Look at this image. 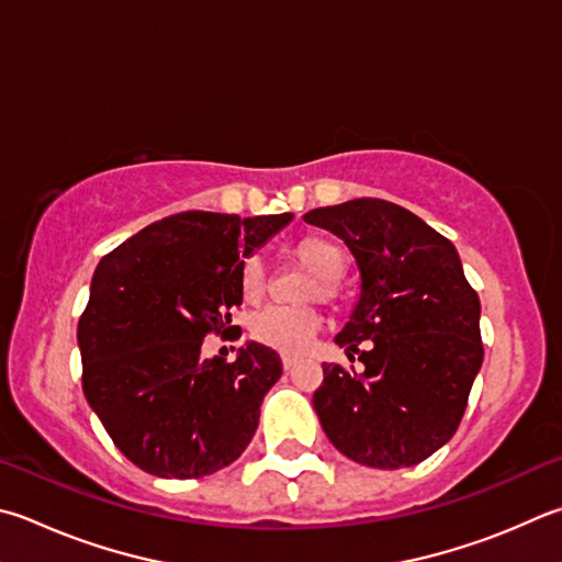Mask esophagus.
I'll list each match as a JSON object with an SVG mask.
<instances>
[{
	"label": "esophagus",
	"instance_id": "34e87169",
	"mask_svg": "<svg viewBox=\"0 0 562 562\" xmlns=\"http://www.w3.org/2000/svg\"><path fill=\"white\" fill-rule=\"evenodd\" d=\"M282 366H284V371H290L297 366V359H294V356H282Z\"/></svg>",
	"mask_w": 562,
	"mask_h": 562
}]
</instances>
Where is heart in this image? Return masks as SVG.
<instances>
[{"mask_svg":"<svg viewBox=\"0 0 562 562\" xmlns=\"http://www.w3.org/2000/svg\"><path fill=\"white\" fill-rule=\"evenodd\" d=\"M294 260L304 270H310L314 278L322 280V292L329 294L334 284L341 280L346 270V252L324 236H307L292 248ZM240 294L246 302H258L265 294L268 274L260 258H248L240 265ZM319 329V316L312 310H292V307H270L252 316L250 334L255 341H260L280 353H302L312 341L314 331Z\"/></svg>","mask_w":562,"mask_h":562,"instance_id":"1","label":"heart"}]
</instances>
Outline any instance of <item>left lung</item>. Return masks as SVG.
<instances>
[{"instance_id":"8db88e82","label":"left lung","mask_w":562,"mask_h":562,"mask_svg":"<svg viewBox=\"0 0 562 562\" xmlns=\"http://www.w3.org/2000/svg\"><path fill=\"white\" fill-rule=\"evenodd\" d=\"M359 268V300L334 336L363 373L322 366L312 397L322 430L353 462L413 467L452 440L484 361L479 297L450 240L397 203L353 199L304 213Z\"/></svg>"}]
</instances>
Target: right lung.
<instances>
[{"label":"right lung","instance_id":"obj_1","mask_svg":"<svg viewBox=\"0 0 562 562\" xmlns=\"http://www.w3.org/2000/svg\"><path fill=\"white\" fill-rule=\"evenodd\" d=\"M292 221L187 211L151 223L98 262L78 322L88 405L132 464L161 479L218 472L246 450L280 381L270 346L233 363L201 356L240 307V265Z\"/></svg>","mask_w":562,"mask_h":562}]
</instances>
